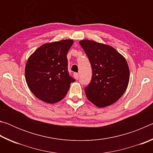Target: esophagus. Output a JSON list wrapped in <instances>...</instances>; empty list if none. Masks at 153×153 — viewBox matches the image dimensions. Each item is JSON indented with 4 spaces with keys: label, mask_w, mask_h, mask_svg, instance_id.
Segmentation results:
<instances>
[{
    "label": "esophagus",
    "mask_w": 153,
    "mask_h": 153,
    "mask_svg": "<svg viewBox=\"0 0 153 153\" xmlns=\"http://www.w3.org/2000/svg\"><path fill=\"white\" fill-rule=\"evenodd\" d=\"M74 78L76 79H78V78H79V74H77V73H74Z\"/></svg>",
    "instance_id": "1"
}]
</instances>
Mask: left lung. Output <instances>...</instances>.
Masks as SVG:
<instances>
[{"label": "left lung", "mask_w": 153, "mask_h": 153, "mask_svg": "<svg viewBox=\"0 0 153 153\" xmlns=\"http://www.w3.org/2000/svg\"><path fill=\"white\" fill-rule=\"evenodd\" d=\"M79 43L92 69L91 82L84 89L87 98L100 108L111 105L122 97L128 86L129 69L125 57L105 44L89 40Z\"/></svg>", "instance_id": "1"}]
</instances>
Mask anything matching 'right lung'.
Here are the masks:
<instances>
[{"mask_svg": "<svg viewBox=\"0 0 153 153\" xmlns=\"http://www.w3.org/2000/svg\"><path fill=\"white\" fill-rule=\"evenodd\" d=\"M73 40L44 44L30 56L25 65V77L33 95L53 104L65 97L71 82L67 54Z\"/></svg>", "mask_w": 153, "mask_h": 153, "instance_id": "1", "label": "right lung"}]
</instances>
